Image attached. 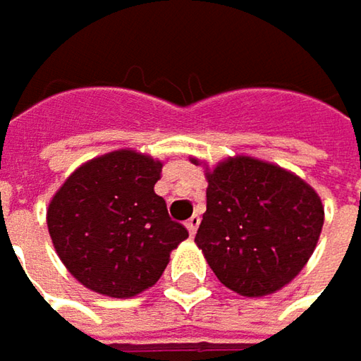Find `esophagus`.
<instances>
[{
  "instance_id": "1",
  "label": "esophagus",
  "mask_w": 361,
  "mask_h": 361,
  "mask_svg": "<svg viewBox=\"0 0 361 361\" xmlns=\"http://www.w3.org/2000/svg\"><path fill=\"white\" fill-rule=\"evenodd\" d=\"M187 230H189V234L195 236V232H197V228H199V216H191V218L187 219Z\"/></svg>"
}]
</instances>
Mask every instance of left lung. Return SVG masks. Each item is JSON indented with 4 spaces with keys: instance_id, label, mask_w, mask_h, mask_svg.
Here are the masks:
<instances>
[{
    "instance_id": "obj_1",
    "label": "left lung",
    "mask_w": 361,
    "mask_h": 361,
    "mask_svg": "<svg viewBox=\"0 0 361 361\" xmlns=\"http://www.w3.org/2000/svg\"><path fill=\"white\" fill-rule=\"evenodd\" d=\"M205 176L207 212L195 243L216 277L246 298L281 290L317 248L321 197L294 172L250 156L228 158Z\"/></svg>"
}]
</instances>
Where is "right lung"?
Listing matches in <instances>:
<instances>
[{"instance_id":"obj_1","label":"right lung","mask_w":361,"mask_h":361,"mask_svg":"<svg viewBox=\"0 0 361 361\" xmlns=\"http://www.w3.org/2000/svg\"><path fill=\"white\" fill-rule=\"evenodd\" d=\"M162 162L115 149L73 170L47 209L53 246L67 271L92 292L133 298L152 288L170 252L189 238L154 193Z\"/></svg>"}]
</instances>
